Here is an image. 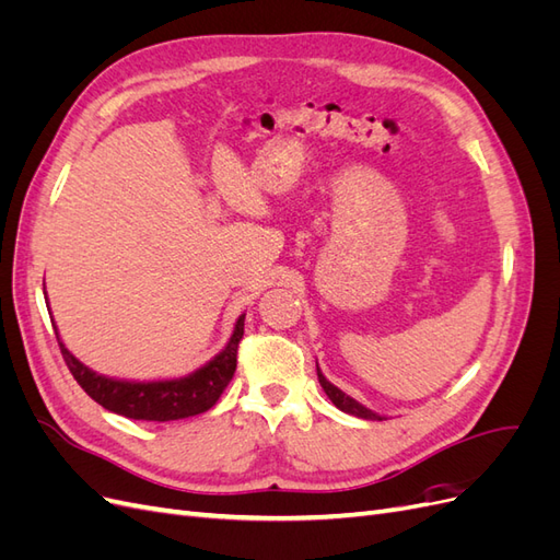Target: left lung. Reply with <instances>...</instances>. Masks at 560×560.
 Returning a JSON list of instances; mask_svg holds the SVG:
<instances>
[{
  "instance_id": "8db88e82",
  "label": "left lung",
  "mask_w": 560,
  "mask_h": 560,
  "mask_svg": "<svg viewBox=\"0 0 560 560\" xmlns=\"http://www.w3.org/2000/svg\"><path fill=\"white\" fill-rule=\"evenodd\" d=\"M317 381H319L322 389H325V393H327V397L334 401L336 409H341V411H346V413H350V416L364 418V420H383L378 413L369 411L366 406H362L360 401H354L352 397H348L346 393H341V389H338L336 385H331V383L325 378V374H322V371H319V366H317Z\"/></svg>"
}]
</instances>
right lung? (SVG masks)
Instances as JSON below:
<instances>
[{"mask_svg": "<svg viewBox=\"0 0 560 560\" xmlns=\"http://www.w3.org/2000/svg\"><path fill=\"white\" fill-rule=\"evenodd\" d=\"M245 331V315L235 322V329L226 348L212 358L206 366L196 369L194 374L173 381H151V383H135V381H116L100 376L86 364H81L74 354L65 348L60 341L58 329L56 338L62 352L67 369L72 371L74 381L83 387L91 399L107 411L126 416L132 420H154L167 422L206 413L222 397L226 385L235 374L238 364V343Z\"/></svg>", "mask_w": 560, "mask_h": 560, "instance_id": "1", "label": "right lung"}]
</instances>
